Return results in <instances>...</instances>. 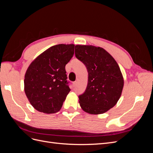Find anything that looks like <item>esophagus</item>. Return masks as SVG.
<instances>
[{"label":"esophagus","mask_w":153,"mask_h":153,"mask_svg":"<svg viewBox=\"0 0 153 153\" xmlns=\"http://www.w3.org/2000/svg\"><path fill=\"white\" fill-rule=\"evenodd\" d=\"M76 85V82H74L73 83V87H75Z\"/></svg>","instance_id":"esophagus-1"}]
</instances>
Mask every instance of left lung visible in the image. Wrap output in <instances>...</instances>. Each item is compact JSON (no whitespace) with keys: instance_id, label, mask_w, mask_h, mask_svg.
<instances>
[{"instance_id":"left-lung-1","label":"left lung","mask_w":153,"mask_h":153,"mask_svg":"<svg viewBox=\"0 0 153 153\" xmlns=\"http://www.w3.org/2000/svg\"><path fill=\"white\" fill-rule=\"evenodd\" d=\"M75 52L88 72L87 88L78 96L81 108L90 114L107 112L116 105L123 89L124 80L118 64L101 47L76 45Z\"/></svg>"}]
</instances>
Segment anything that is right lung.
I'll use <instances>...</instances> for the list:
<instances>
[{
  "instance_id": "1",
  "label": "right lung",
  "mask_w": 153,
  "mask_h": 153,
  "mask_svg": "<svg viewBox=\"0 0 153 153\" xmlns=\"http://www.w3.org/2000/svg\"><path fill=\"white\" fill-rule=\"evenodd\" d=\"M73 44L53 46L40 54L25 73L24 91L30 103L39 112L56 113L70 91L66 64L74 54Z\"/></svg>"
}]
</instances>
